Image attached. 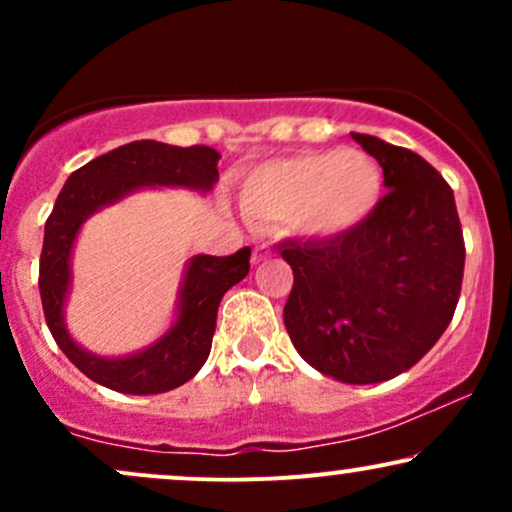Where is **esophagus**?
Here are the masks:
<instances>
[{"label": "esophagus", "instance_id": "esophagus-1", "mask_svg": "<svg viewBox=\"0 0 512 512\" xmlns=\"http://www.w3.org/2000/svg\"><path fill=\"white\" fill-rule=\"evenodd\" d=\"M269 255H272V252H269L267 245H257V248H252V257H250V262H252V264H260L262 260H267Z\"/></svg>", "mask_w": 512, "mask_h": 512}]
</instances>
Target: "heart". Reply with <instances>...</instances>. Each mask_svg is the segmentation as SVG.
<instances>
[{
    "label": "heart",
    "instance_id": "b5f03b06",
    "mask_svg": "<svg viewBox=\"0 0 512 512\" xmlns=\"http://www.w3.org/2000/svg\"><path fill=\"white\" fill-rule=\"evenodd\" d=\"M383 197V173L366 151H308L252 168L240 209L252 223H284L315 243L342 240L363 226Z\"/></svg>",
    "mask_w": 512,
    "mask_h": 512
}]
</instances>
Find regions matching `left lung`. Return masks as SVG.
Segmentation results:
<instances>
[{
    "mask_svg": "<svg viewBox=\"0 0 512 512\" xmlns=\"http://www.w3.org/2000/svg\"><path fill=\"white\" fill-rule=\"evenodd\" d=\"M351 137L380 163L387 195L351 236L279 245L293 269L284 325L322 375L373 385L419 363L448 330L464 243L455 197L431 163L370 134Z\"/></svg>",
    "mask_w": 512,
    "mask_h": 512,
    "instance_id": "obj_1",
    "label": "left lung"
}]
</instances>
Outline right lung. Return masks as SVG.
I'll return each mask as SVG.
<instances>
[{
	"label": "right lung",
	"instance_id": "1",
	"mask_svg": "<svg viewBox=\"0 0 512 512\" xmlns=\"http://www.w3.org/2000/svg\"><path fill=\"white\" fill-rule=\"evenodd\" d=\"M219 158V151L209 146L182 149L142 139L93 158L64 182L45 223L38 279L40 301L57 346L93 383L125 395H161L185 385L207 363L219 303L223 293L248 276L250 248L231 257H190L182 269L175 315L168 330L132 354L101 356L88 351L69 332L64 308L74 284L76 238L93 214L144 187H180L207 195L219 178Z\"/></svg>",
	"mask_w": 512,
	"mask_h": 512
}]
</instances>
